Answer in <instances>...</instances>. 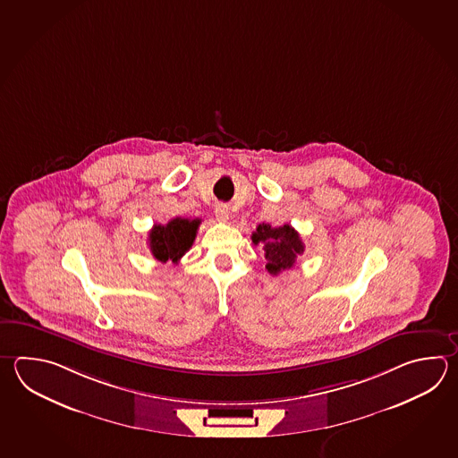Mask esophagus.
I'll use <instances>...</instances> for the list:
<instances>
[{"label": "esophagus", "mask_w": 458, "mask_h": 458, "mask_svg": "<svg viewBox=\"0 0 458 458\" xmlns=\"http://www.w3.org/2000/svg\"><path fill=\"white\" fill-rule=\"evenodd\" d=\"M215 218H216L218 222H228V218H230L228 207L225 206V204L215 206Z\"/></svg>", "instance_id": "1"}]
</instances>
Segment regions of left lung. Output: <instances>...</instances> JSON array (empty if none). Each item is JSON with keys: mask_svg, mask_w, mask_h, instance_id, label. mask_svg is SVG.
I'll list each match as a JSON object with an SVG mask.
<instances>
[{"mask_svg": "<svg viewBox=\"0 0 458 458\" xmlns=\"http://www.w3.org/2000/svg\"><path fill=\"white\" fill-rule=\"evenodd\" d=\"M252 243L259 244L266 259V269L272 276L292 269L297 261V256L303 254L305 244L300 240V234L290 225L271 226L259 224L251 236Z\"/></svg>", "mask_w": 458, "mask_h": 458, "instance_id": "8db88e82", "label": "left lung"}]
</instances>
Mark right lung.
<instances>
[{
    "mask_svg": "<svg viewBox=\"0 0 458 458\" xmlns=\"http://www.w3.org/2000/svg\"><path fill=\"white\" fill-rule=\"evenodd\" d=\"M200 218L176 216L166 225H155L148 233L149 251L159 262H178L196 240Z\"/></svg>",
    "mask_w": 458,
    "mask_h": 458,
    "instance_id": "1",
    "label": "right lung"
}]
</instances>
